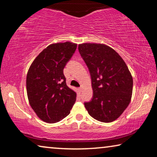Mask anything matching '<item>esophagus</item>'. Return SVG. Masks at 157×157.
I'll use <instances>...</instances> for the list:
<instances>
[{
  "label": "esophagus",
  "instance_id": "esophagus-1",
  "mask_svg": "<svg viewBox=\"0 0 157 157\" xmlns=\"http://www.w3.org/2000/svg\"><path fill=\"white\" fill-rule=\"evenodd\" d=\"M78 90H79V92H82V86H80V87L78 89Z\"/></svg>",
  "mask_w": 157,
  "mask_h": 157
}]
</instances>
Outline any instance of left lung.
<instances>
[{
  "instance_id": "left-lung-1",
  "label": "left lung",
  "mask_w": 157,
  "mask_h": 157,
  "mask_svg": "<svg viewBox=\"0 0 157 157\" xmlns=\"http://www.w3.org/2000/svg\"><path fill=\"white\" fill-rule=\"evenodd\" d=\"M79 52L87 66L93 98L84 103L89 115L102 122H112L130 103L133 78L122 58L104 44L83 43Z\"/></svg>"
}]
</instances>
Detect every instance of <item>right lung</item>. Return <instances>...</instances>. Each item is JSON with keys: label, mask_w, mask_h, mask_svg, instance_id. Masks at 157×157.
I'll return each instance as SVG.
<instances>
[{"label": "right lung", "mask_w": 157, "mask_h": 157, "mask_svg": "<svg viewBox=\"0 0 157 157\" xmlns=\"http://www.w3.org/2000/svg\"><path fill=\"white\" fill-rule=\"evenodd\" d=\"M77 44H52L34 59L26 76L30 105L47 123H56L70 114L77 94L67 86L63 68L76 50Z\"/></svg>", "instance_id": "1"}]
</instances>
